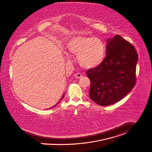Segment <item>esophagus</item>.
<instances>
[{
    "mask_svg": "<svg viewBox=\"0 0 152 152\" xmlns=\"http://www.w3.org/2000/svg\"><path fill=\"white\" fill-rule=\"evenodd\" d=\"M74 77L76 78H80L83 77V75L80 73H77L74 75Z\"/></svg>",
    "mask_w": 152,
    "mask_h": 152,
    "instance_id": "1",
    "label": "esophagus"
}]
</instances>
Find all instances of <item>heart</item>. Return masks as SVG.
Returning a JSON list of instances; mask_svg holds the SVG:
<instances>
[{
  "label": "heart",
  "instance_id": "heart-1",
  "mask_svg": "<svg viewBox=\"0 0 152 152\" xmlns=\"http://www.w3.org/2000/svg\"><path fill=\"white\" fill-rule=\"evenodd\" d=\"M66 48L70 53L77 56L80 64L87 69L99 66L105 57V45L98 38L74 37L67 42Z\"/></svg>",
  "mask_w": 152,
  "mask_h": 152
}]
</instances>
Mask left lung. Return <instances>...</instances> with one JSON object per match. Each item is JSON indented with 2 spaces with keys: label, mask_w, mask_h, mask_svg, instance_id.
I'll use <instances>...</instances> for the list:
<instances>
[{
  "label": "left lung",
  "mask_w": 152,
  "mask_h": 152,
  "mask_svg": "<svg viewBox=\"0 0 152 152\" xmlns=\"http://www.w3.org/2000/svg\"><path fill=\"white\" fill-rule=\"evenodd\" d=\"M106 53L101 64L86 71L90 98L102 106L118 102L132 89L138 60L134 47L119 35L107 39Z\"/></svg>",
  "instance_id": "left-lung-1"
}]
</instances>
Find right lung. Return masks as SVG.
<instances>
[{"label":"right lung","instance_id":"obj_1","mask_svg":"<svg viewBox=\"0 0 152 152\" xmlns=\"http://www.w3.org/2000/svg\"><path fill=\"white\" fill-rule=\"evenodd\" d=\"M64 94H63V96H62V97H61V99H60V101H61V99H63V97H64ZM59 102H58V103H59ZM58 103H57V104H56V105H55V106H53V107H51V108H50V109H52V108H53V107H55L56 106V105H57V104H58Z\"/></svg>","mask_w":152,"mask_h":152}]
</instances>
